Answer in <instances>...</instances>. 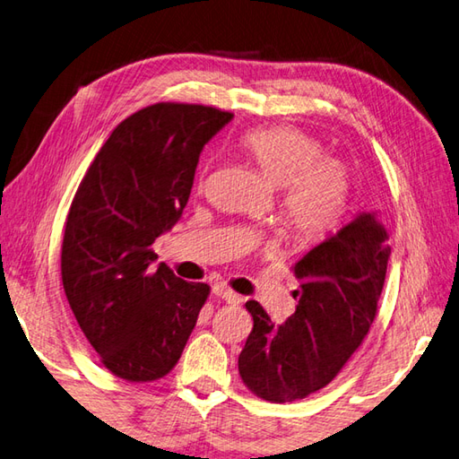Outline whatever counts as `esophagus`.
I'll use <instances>...</instances> for the list:
<instances>
[{"label":"esophagus","instance_id":"obj_1","mask_svg":"<svg viewBox=\"0 0 459 459\" xmlns=\"http://www.w3.org/2000/svg\"><path fill=\"white\" fill-rule=\"evenodd\" d=\"M212 293L216 295L218 299H221V301L231 303V305H236V303L241 301V297H239L238 293H233L231 289L226 287V285H213V287H212Z\"/></svg>","mask_w":459,"mask_h":459}]
</instances>
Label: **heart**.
I'll return each mask as SVG.
<instances>
[{"label":"heart","instance_id":"b5f03b06","mask_svg":"<svg viewBox=\"0 0 459 459\" xmlns=\"http://www.w3.org/2000/svg\"><path fill=\"white\" fill-rule=\"evenodd\" d=\"M241 146L271 182L281 188V216L299 239L316 241L341 226L351 198V172L341 158L293 126L249 130Z\"/></svg>","mask_w":459,"mask_h":459}]
</instances>
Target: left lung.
<instances>
[{"instance_id": "left-lung-1", "label": "left lung", "mask_w": 459, "mask_h": 459, "mask_svg": "<svg viewBox=\"0 0 459 459\" xmlns=\"http://www.w3.org/2000/svg\"><path fill=\"white\" fill-rule=\"evenodd\" d=\"M388 257V231L378 212H362L293 265L301 289L283 325L247 301L254 329L238 360L246 386L281 404L329 385L370 331Z\"/></svg>"}]
</instances>
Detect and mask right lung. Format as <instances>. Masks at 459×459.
Instances as JSON below:
<instances>
[{
	"label": "right lung",
	"instance_id": "obj_1",
	"mask_svg": "<svg viewBox=\"0 0 459 459\" xmlns=\"http://www.w3.org/2000/svg\"><path fill=\"white\" fill-rule=\"evenodd\" d=\"M231 112L156 102L125 118L74 194L61 249V277L81 331L118 378L166 377L210 295L164 264L152 243L188 204L195 166Z\"/></svg>",
	"mask_w": 459,
	"mask_h": 459
}]
</instances>
